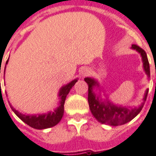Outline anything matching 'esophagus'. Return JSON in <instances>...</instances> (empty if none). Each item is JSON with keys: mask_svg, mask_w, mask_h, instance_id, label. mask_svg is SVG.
I'll list each match as a JSON object with an SVG mask.
<instances>
[{"mask_svg": "<svg viewBox=\"0 0 156 156\" xmlns=\"http://www.w3.org/2000/svg\"><path fill=\"white\" fill-rule=\"evenodd\" d=\"M88 73H89V71H88V69H84V70H83V72H82V75H83V77L87 76Z\"/></svg>", "mask_w": 156, "mask_h": 156, "instance_id": "34e87169", "label": "esophagus"}]
</instances>
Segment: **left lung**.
<instances>
[{"instance_id":"8db88e82","label":"left lung","mask_w":156,"mask_h":156,"mask_svg":"<svg viewBox=\"0 0 156 156\" xmlns=\"http://www.w3.org/2000/svg\"><path fill=\"white\" fill-rule=\"evenodd\" d=\"M132 48L135 49L140 53L142 60H143L144 71L146 73V74L150 77V74H151L150 63L148 61L146 52L144 51V49H142L138 45L133 44ZM84 80L88 84V101L90 111L92 115L94 116L95 119L98 122H100L102 124H108V125H113V126L122 125L129 122L140 112L143 105H141L140 107L138 108H134L129 109L124 107L115 106L109 102H107V104H105L104 102H100L98 97H96L94 93L93 92V88L95 86H98V83L90 78H85ZM147 94L148 90L144 96V100L147 97Z\"/></svg>"}]
</instances>
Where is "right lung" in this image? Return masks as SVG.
Returning a JSON list of instances; mask_svg holds the SVG:
<instances>
[{
	"mask_svg": "<svg viewBox=\"0 0 156 156\" xmlns=\"http://www.w3.org/2000/svg\"><path fill=\"white\" fill-rule=\"evenodd\" d=\"M7 62H8V60L6 61V63H7ZM77 81L78 80L75 79V80L72 81L71 83H69L68 84H67L66 86L61 88V90L59 92V96L61 98L60 106L52 113H48V114H45V115H38L37 116V115H25L19 113L12 106H11V108H12V109L16 115H17V117L20 118L24 123H26L27 125L31 126L32 128H34V129H43L55 126L56 124H58L60 122L63 116L64 103L66 97H67L69 91L71 90V88L73 87V85L76 83Z\"/></svg>",
	"mask_w": 156,
	"mask_h": 156,
	"instance_id": "right-lung-1",
	"label": "right lung"
}]
</instances>
